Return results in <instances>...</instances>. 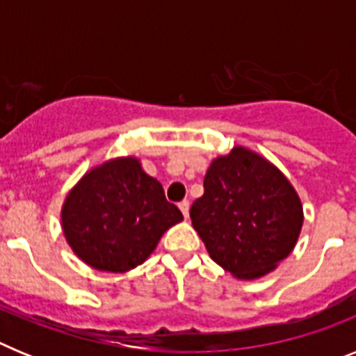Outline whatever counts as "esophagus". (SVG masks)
I'll list each match as a JSON object with an SVG mask.
<instances>
[{"mask_svg": "<svg viewBox=\"0 0 356 356\" xmlns=\"http://www.w3.org/2000/svg\"><path fill=\"white\" fill-rule=\"evenodd\" d=\"M178 209L181 210L184 217L187 219V217H188V201H181V203H178Z\"/></svg>", "mask_w": 356, "mask_h": 356, "instance_id": "34e87169", "label": "esophagus"}]
</instances>
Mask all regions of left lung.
Listing matches in <instances>:
<instances>
[{
	"instance_id": "8db88e82",
	"label": "left lung",
	"mask_w": 356,
	"mask_h": 356,
	"mask_svg": "<svg viewBox=\"0 0 356 356\" xmlns=\"http://www.w3.org/2000/svg\"><path fill=\"white\" fill-rule=\"evenodd\" d=\"M203 187L191 219L210 259L225 271L238 280L262 278L292 253L303 205L275 163L235 146L212 160Z\"/></svg>"
}]
</instances>
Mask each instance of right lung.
I'll use <instances>...</instances> for the list:
<instances>
[{
    "mask_svg": "<svg viewBox=\"0 0 356 356\" xmlns=\"http://www.w3.org/2000/svg\"><path fill=\"white\" fill-rule=\"evenodd\" d=\"M60 219L81 262L97 271L127 273L146 262L184 216L139 159L118 156L81 176L65 196Z\"/></svg>",
    "mask_w": 356,
    "mask_h": 356,
    "instance_id": "add662e5",
    "label": "right lung"
}]
</instances>
